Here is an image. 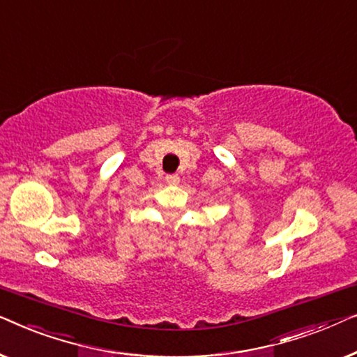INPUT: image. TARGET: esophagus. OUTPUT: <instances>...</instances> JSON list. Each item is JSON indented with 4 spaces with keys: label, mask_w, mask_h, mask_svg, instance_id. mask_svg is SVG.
Segmentation results:
<instances>
[{
    "label": "esophagus",
    "mask_w": 357,
    "mask_h": 357,
    "mask_svg": "<svg viewBox=\"0 0 357 357\" xmlns=\"http://www.w3.org/2000/svg\"><path fill=\"white\" fill-rule=\"evenodd\" d=\"M165 182H167L169 185H177L180 182V177L177 174H170L165 177Z\"/></svg>",
    "instance_id": "esophagus-1"
}]
</instances>
